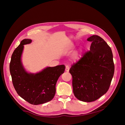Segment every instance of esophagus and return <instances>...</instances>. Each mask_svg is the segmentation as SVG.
<instances>
[{
  "label": "esophagus",
  "mask_w": 125,
  "mask_h": 125,
  "mask_svg": "<svg viewBox=\"0 0 125 125\" xmlns=\"http://www.w3.org/2000/svg\"><path fill=\"white\" fill-rule=\"evenodd\" d=\"M65 71L67 72H69V67L68 65H66V67H65Z\"/></svg>",
  "instance_id": "1"
}]
</instances>
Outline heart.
I'll list each match as a JSON object with an SVG mask.
<instances>
[{
  "instance_id": "heart-1",
  "label": "heart",
  "mask_w": 125,
  "mask_h": 125,
  "mask_svg": "<svg viewBox=\"0 0 125 125\" xmlns=\"http://www.w3.org/2000/svg\"><path fill=\"white\" fill-rule=\"evenodd\" d=\"M70 50V48H68V49H67V51H67V52H68V51Z\"/></svg>"
}]
</instances>
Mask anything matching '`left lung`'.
Returning <instances> with one entry per match:
<instances>
[{
    "label": "left lung",
    "instance_id": "left-lung-1",
    "mask_svg": "<svg viewBox=\"0 0 125 125\" xmlns=\"http://www.w3.org/2000/svg\"><path fill=\"white\" fill-rule=\"evenodd\" d=\"M87 40L91 42L90 50L72 65L69 72L75 96L80 101L91 102L109 90L115 66L111 48L103 38L93 35Z\"/></svg>",
    "mask_w": 125,
    "mask_h": 125
}]
</instances>
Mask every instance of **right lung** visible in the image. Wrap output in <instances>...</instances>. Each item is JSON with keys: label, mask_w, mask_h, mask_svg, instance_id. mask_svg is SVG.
I'll return each instance as SVG.
<instances>
[{"label": "right lung", "mask_w": 125, "mask_h": 125, "mask_svg": "<svg viewBox=\"0 0 125 125\" xmlns=\"http://www.w3.org/2000/svg\"><path fill=\"white\" fill-rule=\"evenodd\" d=\"M31 42L24 39L13 51L10 65L13 86L18 94L31 104L38 105L51 101L56 93L57 81L64 72V65L48 67L32 74L25 70L21 61L23 45Z\"/></svg>", "instance_id": "1"}]
</instances>
